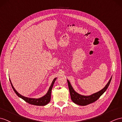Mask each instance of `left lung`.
Listing matches in <instances>:
<instances>
[{
    "instance_id": "8db88e82",
    "label": "left lung",
    "mask_w": 122,
    "mask_h": 122,
    "mask_svg": "<svg viewBox=\"0 0 122 122\" xmlns=\"http://www.w3.org/2000/svg\"><path fill=\"white\" fill-rule=\"evenodd\" d=\"M111 79H111H110L107 84L106 85V86L103 89H102V90L88 96H82L76 93L75 90H73L72 86L71 85L69 81L67 80L68 87H69L71 100H72V101L74 103H75L77 104V105L80 106H86L87 105H89V104L94 102H96L97 99H98L99 98V97L102 96L107 90V89L108 88L110 83Z\"/></svg>"
}]
</instances>
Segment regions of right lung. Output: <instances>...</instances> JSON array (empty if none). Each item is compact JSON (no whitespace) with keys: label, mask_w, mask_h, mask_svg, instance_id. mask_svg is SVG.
I'll list each match as a JSON object with an SVG mask.
<instances>
[{"label":"right lung","mask_w":122,"mask_h":122,"mask_svg":"<svg viewBox=\"0 0 122 122\" xmlns=\"http://www.w3.org/2000/svg\"><path fill=\"white\" fill-rule=\"evenodd\" d=\"M56 79V78H55L54 80H53L52 84L49 88V90L46 95L43 96L42 97H41V98H38V99L30 98H27V97L22 96L21 95H20L18 93V92L15 90L14 87H13V86L12 85V83H11L10 80V81L11 83L12 87L13 90L15 92V93H16V94L19 97L23 99L24 100H25L26 102H27L29 104H30V105H36V106H45V105H47V104L50 102V100H51V91H52L53 86V85H54V83Z\"/></svg>","instance_id":"right-lung-1"}]
</instances>
